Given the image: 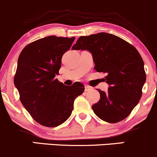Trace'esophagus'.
Masks as SVG:
<instances>
[{"instance_id":"obj_1","label":"esophagus","mask_w":157,"mask_h":157,"mask_svg":"<svg viewBox=\"0 0 157 157\" xmlns=\"http://www.w3.org/2000/svg\"><path fill=\"white\" fill-rule=\"evenodd\" d=\"M93 90V88L89 86H85V91L86 92H89V91H92Z\"/></svg>"}]
</instances>
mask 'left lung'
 <instances>
[{
  "mask_svg": "<svg viewBox=\"0 0 157 157\" xmlns=\"http://www.w3.org/2000/svg\"><path fill=\"white\" fill-rule=\"evenodd\" d=\"M73 50H88L98 72L106 74L107 92L98 91L101 98L92 105L98 118L108 123L125 119L139 103L146 81L144 62L131 44L106 33L80 36Z\"/></svg>",
  "mask_w": 157,
  "mask_h": 157,
  "instance_id": "8db88e82",
  "label": "left lung"
}]
</instances>
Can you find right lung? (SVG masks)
Segmentation results:
<instances>
[{
	"label": "right lung",
	"instance_id": "1",
	"mask_svg": "<svg viewBox=\"0 0 157 157\" xmlns=\"http://www.w3.org/2000/svg\"><path fill=\"white\" fill-rule=\"evenodd\" d=\"M75 38L50 36L25 46L14 77L20 101L36 121L44 127L62 124L71 115L74 101L85 87L81 82L65 86L55 78L63 54Z\"/></svg>",
	"mask_w": 157,
	"mask_h": 157
}]
</instances>
